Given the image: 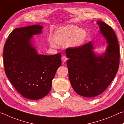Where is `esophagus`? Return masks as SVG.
<instances>
[{"instance_id": "1", "label": "esophagus", "mask_w": 124, "mask_h": 124, "mask_svg": "<svg viewBox=\"0 0 124 124\" xmlns=\"http://www.w3.org/2000/svg\"><path fill=\"white\" fill-rule=\"evenodd\" d=\"M62 62H65L67 60V58H66V56H62Z\"/></svg>"}]
</instances>
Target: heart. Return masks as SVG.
I'll list each match as a JSON object with an SVG mask.
<instances>
[{"mask_svg": "<svg viewBox=\"0 0 124 124\" xmlns=\"http://www.w3.org/2000/svg\"><path fill=\"white\" fill-rule=\"evenodd\" d=\"M86 32L75 25H67L58 28L55 32V40L58 43L68 42L72 47L81 46L85 40ZM54 45V41H51Z\"/></svg>", "mask_w": 124, "mask_h": 124, "instance_id": "b5f03b06", "label": "heart"}]
</instances>
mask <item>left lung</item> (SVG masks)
Wrapping results in <instances>:
<instances>
[{
  "instance_id": "obj_1",
  "label": "left lung",
  "mask_w": 124,
  "mask_h": 124,
  "mask_svg": "<svg viewBox=\"0 0 124 124\" xmlns=\"http://www.w3.org/2000/svg\"><path fill=\"white\" fill-rule=\"evenodd\" d=\"M100 33L105 39L106 51L98 54L92 41L65 51L69 59L66 64L71 84L81 96L93 97L102 93L111 83L119 66V44L112 28L102 21H96Z\"/></svg>"
}]
</instances>
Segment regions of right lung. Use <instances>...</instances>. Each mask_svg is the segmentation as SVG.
<instances>
[{"instance_id": "add662e5", "label": "right lung", "mask_w": 124, "mask_h": 124, "mask_svg": "<svg viewBox=\"0 0 124 124\" xmlns=\"http://www.w3.org/2000/svg\"><path fill=\"white\" fill-rule=\"evenodd\" d=\"M43 28L39 24L16 28L4 47L6 76L19 94L30 100L41 99L48 94L62 64L60 53L39 54L33 45V35L42 33Z\"/></svg>"}]
</instances>
